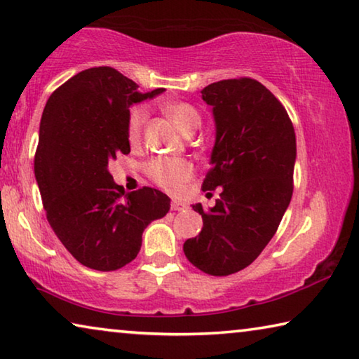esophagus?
<instances>
[{
  "label": "esophagus",
  "instance_id": "1",
  "mask_svg": "<svg viewBox=\"0 0 359 359\" xmlns=\"http://www.w3.org/2000/svg\"><path fill=\"white\" fill-rule=\"evenodd\" d=\"M187 208V203L183 202V201H176V198H173L172 202V210H176V212H184Z\"/></svg>",
  "mask_w": 359,
  "mask_h": 359
}]
</instances>
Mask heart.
<instances>
[{
	"label": "heart",
	"instance_id": "heart-1",
	"mask_svg": "<svg viewBox=\"0 0 359 359\" xmlns=\"http://www.w3.org/2000/svg\"><path fill=\"white\" fill-rule=\"evenodd\" d=\"M163 112L184 136L192 135L201 125V115L194 106L187 102H165ZM147 120V109L136 106L130 110L126 120V136L131 144L141 140ZM194 167L183 158H156L149 163V175L156 183L168 192H178L191 180Z\"/></svg>",
	"mask_w": 359,
	"mask_h": 359
}]
</instances>
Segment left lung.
Instances as JSON below:
<instances>
[{
    "instance_id": "left-lung-1",
    "label": "left lung",
    "mask_w": 359,
    "mask_h": 359,
    "mask_svg": "<svg viewBox=\"0 0 359 359\" xmlns=\"http://www.w3.org/2000/svg\"><path fill=\"white\" fill-rule=\"evenodd\" d=\"M212 106V170L202 191L222 187L202 215L203 228L187 239L184 255L201 271L228 276L260 255L287 210L294 191L295 131L283 104L252 79L222 80L203 88Z\"/></svg>"
}]
</instances>
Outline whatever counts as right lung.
Returning a JSON list of instances; mask_svg holds the SVG:
<instances>
[{
  "label": "right lung",
  "instance_id": "add662e5",
  "mask_svg": "<svg viewBox=\"0 0 359 359\" xmlns=\"http://www.w3.org/2000/svg\"><path fill=\"white\" fill-rule=\"evenodd\" d=\"M163 91L141 93L115 69L93 67L59 86L43 110L35 154L43 205L59 241L88 268L114 271L133 262L147 224L170 210L162 191L125 194L109 173V162L130 152V107Z\"/></svg>",
  "mask_w": 359,
  "mask_h": 359
}]
</instances>
